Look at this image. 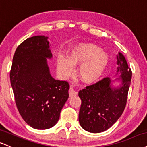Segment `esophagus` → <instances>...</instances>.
<instances>
[{
    "label": "esophagus",
    "mask_w": 147,
    "mask_h": 147,
    "mask_svg": "<svg viewBox=\"0 0 147 147\" xmlns=\"http://www.w3.org/2000/svg\"><path fill=\"white\" fill-rule=\"evenodd\" d=\"M68 93H69V96H70V97L77 96V92L73 89V88L72 87H70V89H69Z\"/></svg>",
    "instance_id": "obj_1"
}]
</instances>
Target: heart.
Wrapping results in <instances>:
<instances>
[{
  "instance_id": "b5f03b06",
  "label": "heart",
  "mask_w": 147,
  "mask_h": 147,
  "mask_svg": "<svg viewBox=\"0 0 147 147\" xmlns=\"http://www.w3.org/2000/svg\"><path fill=\"white\" fill-rule=\"evenodd\" d=\"M107 55L98 46L84 44L76 46L70 51L67 59L59 57L57 69L63 77H69L73 72V67L80 65L78 75L87 84L95 82L102 75L108 64Z\"/></svg>"
}]
</instances>
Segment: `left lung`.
I'll use <instances>...</instances> for the list:
<instances>
[{"label":"left lung","instance_id":"1","mask_svg":"<svg viewBox=\"0 0 147 147\" xmlns=\"http://www.w3.org/2000/svg\"><path fill=\"white\" fill-rule=\"evenodd\" d=\"M117 64L119 66L116 75L121 74L118 79L122 81L119 88H112L111 79L105 77L79 92L81 100L79 121L81 127L87 131H105L118 121L124 111L132 72L121 53L117 55Z\"/></svg>","mask_w":147,"mask_h":147}]
</instances>
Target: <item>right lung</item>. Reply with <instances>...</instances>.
<instances>
[{"instance_id":"obj_1","label":"right lung","mask_w":147,"mask_h":147,"mask_svg":"<svg viewBox=\"0 0 147 147\" xmlns=\"http://www.w3.org/2000/svg\"><path fill=\"white\" fill-rule=\"evenodd\" d=\"M47 37L38 35L22 42L16 50L10 81L20 114L36 129L53 127L68 100L66 81L51 77L47 58L52 57Z\"/></svg>"}]
</instances>
